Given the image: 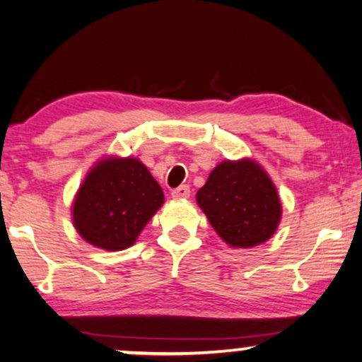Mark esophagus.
<instances>
[{
    "instance_id": "1",
    "label": "esophagus",
    "mask_w": 362,
    "mask_h": 362,
    "mask_svg": "<svg viewBox=\"0 0 362 362\" xmlns=\"http://www.w3.org/2000/svg\"><path fill=\"white\" fill-rule=\"evenodd\" d=\"M189 194H191L189 186H186V185H182V186H180V188L173 189V193H171L174 199H186V198H189Z\"/></svg>"
}]
</instances>
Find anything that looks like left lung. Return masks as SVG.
I'll list each match as a JSON object with an SVG mask.
<instances>
[{"mask_svg":"<svg viewBox=\"0 0 362 362\" xmlns=\"http://www.w3.org/2000/svg\"><path fill=\"white\" fill-rule=\"evenodd\" d=\"M196 202L218 236L231 248H252L272 238L282 220V203L257 160H223L209 173Z\"/></svg>","mask_w":362,"mask_h":362,"instance_id":"obj_1","label":"left lung"}]
</instances>
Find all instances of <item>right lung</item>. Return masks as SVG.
Here are the masks:
<instances>
[{
    "label": "right lung",
    "instance_id": "right-lung-1",
    "mask_svg": "<svg viewBox=\"0 0 362 362\" xmlns=\"http://www.w3.org/2000/svg\"><path fill=\"white\" fill-rule=\"evenodd\" d=\"M163 203V189L139 159L105 156L80 185L72 221L87 243L119 252L132 247Z\"/></svg>",
    "mask_w": 362,
    "mask_h": 362
}]
</instances>
